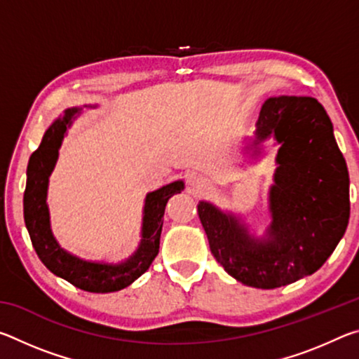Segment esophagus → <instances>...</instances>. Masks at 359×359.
I'll list each match as a JSON object with an SVG mask.
<instances>
[{
	"label": "esophagus",
	"mask_w": 359,
	"mask_h": 359,
	"mask_svg": "<svg viewBox=\"0 0 359 359\" xmlns=\"http://www.w3.org/2000/svg\"><path fill=\"white\" fill-rule=\"evenodd\" d=\"M190 184L193 185V188H196V190H201V188H203V185H201V184H199V182H198V180H194V179H193V180L190 182Z\"/></svg>",
	"instance_id": "34e87169"
}]
</instances>
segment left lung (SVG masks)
Returning <instances> with one entry per match:
<instances>
[{
    "label": "left lung",
    "instance_id": "8db88e82",
    "mask_svg": "<svg viewBox=\"0 0 359 359\" xmlns=\"http://www.w3.org/2000/svg\"><path fill=\"white\" fill-rule=\"evenodd\" d=\"M255 135V144L269 136L280 144L267 239L252 238L236 217L209 203L198 204V215L224 271L248 287L271 290L313 274L331 257L348 224L350 179L331 120L312 96L267 100Z\"/></svg>",
    "mask_w": 359,
    "mask_h": 359
}]
</instances>
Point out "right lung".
Here are the masks:
<instances>
[{
    "label": "right lung",
    "instance_id": "add662e5",
    "mask_svg": "<svg viewBox=\"0 0 359 359\" xmlns=\"http://www.w3.org/2000/svg\"><path fill=\"white\" fill-rule=\"evenodd\" d=\"M77 112L79 109L76 107L65 111L63 117L53 121L42 137L39 147L29 156L27 188L23 194V215L34 250L48 271L88 293H112L128 287L150 267L160 248L165 208L169 198L184 190V182H172L147 194L144 205L142 241L137 252L128 261L112 266L90 263L72 257L53 238L46 196L48 175L57 163L66 126L71 125V118Z\"/></svg>",
    "mask_w": 359,
    "mask_h": 359
}]
</instances>
